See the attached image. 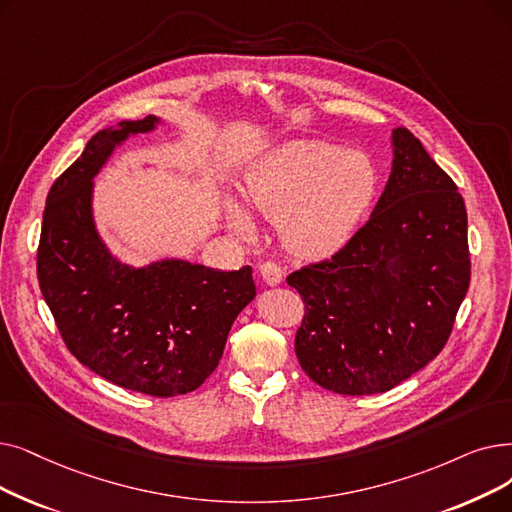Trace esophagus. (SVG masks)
I'll return each instance as SVG.
<instances>
[{
	"instance_id": "1",
	"label": "esophagus",
	"mask_w": 512,
	"mask_h": 512,
	"mask_svg": "<svg viewBox=\"0 0 512 512\" xmlns=\"http://www.w3.org/2000/svg\"><path fill=\"white\" fill-rule=\"evenodd\" d=\"M259 274L268 286H278L282 282V276H284L282 270H280V265L274 263V261H263L259 265Z\"/></svg>"
}]
</instances>
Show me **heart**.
I'll use <instances>...</instances> for the list:
<instances>
[{
  "label": "heart",
  "instance_id": "heart-1",
  "mask_svg": "<svg viewBox=\"0 0 512 512\" xmlns=\"http://www.w3.org/2000/svg\"><path fill=\"white\" fill-rule=\"evenodd\" d=\"M376 169L364 152L320 140L291 142L247 175L251 209L280 226L284 247L299 259H324L341 251L370 207ZM230 228L255 236L251 213L230 203Z\"/></svg>",
  "mask_w": 512,
  "mask_h": 512
}]
</instances>
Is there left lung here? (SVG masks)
Segmentation results:
<instances>
[{
    "mask_svg": "<svg viewBox=\"0 0 512 512\" xmlns=\"http://www.w3.org/2000/svg\"><path fill=\"white\" fill-rule=\"evenodd\" d=\"M370 219L330 259L286 278L305 303L295 353L311 381L341 395L393 389L448 343L469 291L466 209L406 127Z\"/></svg>",
    "mask_w": 512,
    "mask_h": 512,
    "instance_id": "obj_1",
    "label": "left lung"
}]
</instances>
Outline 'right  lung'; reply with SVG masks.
Wrapping results in <instances>:
<instances>
[{"mask_svg":"<svg viewBox=\"0 0 512 512\" xmlns=\"http://www.w3.org/2000/svg\"><path fill=\"white\" fill-rule=\"evenodd\" d=\"M148 115L98 131L50 188L37 249V278L64 345L123 389L173 397L201 387L228 332L255 297L253 270L219 272L182 259L129 268L108 253L92 215L94 175Z\"/></svg>","mask_w":512,"mask_h":512,"instance_id":"add662e5","label":"right lung"}]
</instances>
